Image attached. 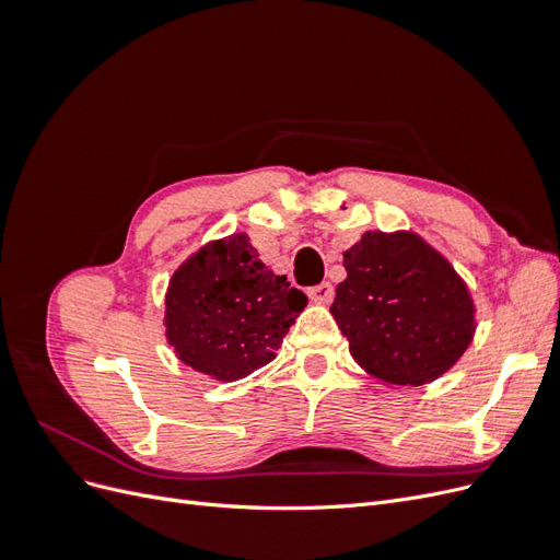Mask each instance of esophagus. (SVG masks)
I'll use <instances>...</instances> for the list:
<instances>
[{"mask_svg": "<svg viewBox=\"0 0 560 560\" xmlns=\"http://www.w3.org/2000/svg\"><path fill=\"white\" fill-rule=\"evenodd\" d=\"M308 296H311V301H315V303H327V301H331V296H334V287H331L329 282L313 284V287H308Z\"/></svg>", "mask_w": 560, "mask_h": 560, "instance_id": "obj_1", "label": "esophagus"}]
</instances>
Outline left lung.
<instances>
[{"label": "left lung", "instance_id": "left-lung-1", "mask_svg": "<svg viewBox=\"0 0 560 560\" xmlns=\"http://www.w3.org/2000/svg\"><path fill=\"white\" fill-rule=\"evenodd\" d=\"M331 315L352 358L389 385H422L471 343L474 303L451 264L416 233H364L343 254Z\"/></svg>", "mask_w": 560, "mask_h": 560}]
</instances>
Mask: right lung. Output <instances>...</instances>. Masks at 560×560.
Listing matches in <instances>:
<instances>
[{"instance_id":"right-lung-1","label":"right lung","mask_w":560,"mask_h":560,"mask_svg":"<svg viewBox=\"0 0 560 560\" xmlns=\"http://www.w3.org/2000/svg\"><path fill=\"white\" fill-rule=\"evenodd\" d=\"M306 301L257 259L247 235H231L177 268L165 294L167 341L200 374L238 381L276 360Z\"/></svg>"}]
</instances>
